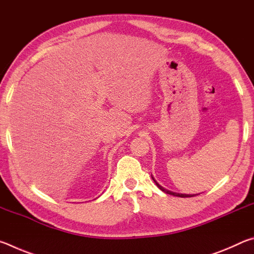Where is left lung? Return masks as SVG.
<instances>
[{"mask_svg":"<svg viewBox=\"0 0 254 254\" xmlns=\"http://www.w3.org/2000/svg\"><path fill=\"white\" fill-rule=\"evenodd\" d=\"M151 178H152V180H153V182H154V184H156L157 186H158V188H160L162 191H165V192H166V194L174 195V196H177V197H184V198H185V197H194V196H196V195H198V194H196V195H194V194H192V195H190V194H189V195H188V194H179V192H174V191H170V190H168V189H165V188H163L162 186H160V185H159V184L156 182V179L153 178V176H152V175H151Z\"/></svg>","mask_w":254,"mask_h":254,"instance_id":"left-lung-1","label":"left lung"}]
</instances>
